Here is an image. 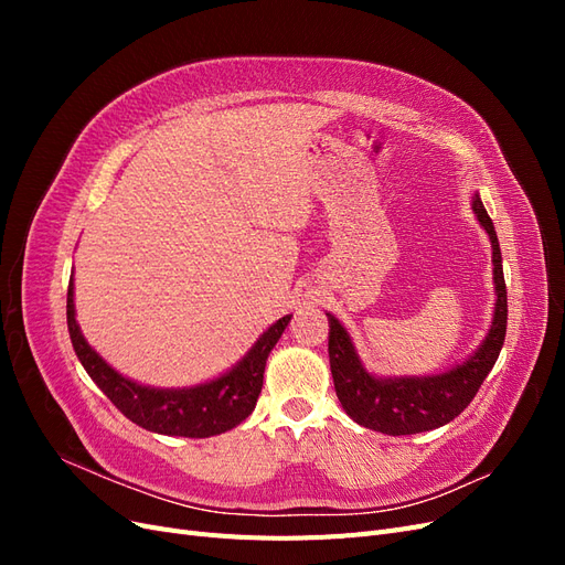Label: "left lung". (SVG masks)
<instances>
[{
  "label": "left lung",
  "mask_w": 565,
  "mask_h": 565,
  "mask_svg": "<svg viewBox=\"0 0 565 565\" xmlns=\"http://www.w3.org/2000/svg\"><path fill=\"white\" fill-rule=\"evenodd\" d=\"M471 210L478 224L490 237L492 245V282H494V311L490 330L481 344L465 361L436 374H401V377H380L367 372L353 339L344 324L332 313L330 320V370L334 391L347 415L365 429L388 436H409L438 429L452 422L465 409L483 380L490 374L507 334V285L502 270V252L492 221L483 207L481 195L473 193Z\"/></svg>",
  "instance_id": "1"
}]
</instances>
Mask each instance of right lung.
<instances>
[{"mask_svg": "<svg viewBox=\"0 0 565 565\" xmlns=\"http://www.w3.org/2000/svg\"><path fill=\"white\" fill-rule=\"evenodd\" d=\"M75 316V285L71 278V285H67V332H71L82 367L127 419L152 434L183 438H210L231 431L233 426L252 415L262 393L268 353L278 344L287 322L292 320V316H282L273 322L241 361L218 377L195 386L160 388L134 382L108 365L104 355H98L84 339Z\"/></svg>", "mask_w": 565, "mask_h": 565, "instance_id": "obj_1", "label": "right lung"}]
</instances>
